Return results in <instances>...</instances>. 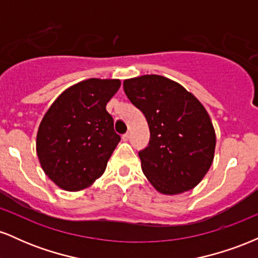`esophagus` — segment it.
<instances>
[{
    "instance_id": "esophagus-1",
    "label": "esophagus",
    "mask_w": 258,
    "mask_h": 258,
    "mask_svg": "<svg viewBox=\"0 0 258 258\" xmlns=\"http://www.w3.org/2000/svg\"><path fill=\"white\" fill-rule=\"evenodd\" d=\"M130 139V133L127 132V133H125V135H122V141H125V142H127Z\"/></svg>"
}]
</instances>
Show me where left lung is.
<instances>
[{
  "label": "left lung",
  "mask_w": 258,
  "mask_h": 258,
  "mask_svg": "<svg viewBox=\"0 0 258 258\" xmlns=\"http://www.w3.org/2000/svg\"><path fill=\"white\" fill-rule=\"evenodd\" d=\"M123 91L148 121L150 141L138 155L154 188L174 195L199 184L211 167L216 147L204 105L183 86L160 75L125 80Z\"/></svg>",
  "instance_id": "obj_1"
}]
</instances>
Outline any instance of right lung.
<instances>
[{
    "mask_svg": "<svg viewBox=\"0 0 258 258\" xmlns=\"http://www.w3.org/2000/svg\"><path fill=\"white\" fill-rule=\"evenodd\" d=\"M120 86V80H85L65 90L44 114L36 152L59 188L82 190L104 173L121 139L105 106Z\"/></svg>",
    "mask_w": 258,
    "mask_h": 258,
    "instance_id": "obj_1",
    "label": "right lung"
}]
</instances>
